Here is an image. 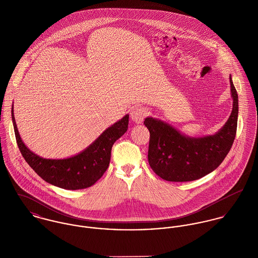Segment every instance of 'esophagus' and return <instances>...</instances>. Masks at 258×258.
<instances>
[{"instance_id":"1","label":"esophagus","mask_w":258,"mask_h":258,"mask_svg":"<svg viewBox=\"0 0 258 258\" xmlns=\"http://www.w3.org/2000/svg\"><path fill=\"white\" fill-rule=\"evenodd\" d=\"M147 114L148 111L145 108H143V107H134L131 111V118L135 123L140 124V123H142L144 118L147 116Z\"/></svg>"}]
</instances>
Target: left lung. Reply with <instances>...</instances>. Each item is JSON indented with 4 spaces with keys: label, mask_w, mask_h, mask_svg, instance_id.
<instances>
[{
    "label": "left lung",
    "mask_w": 258,
    "mask_h": 258,
    "mask_svg": "<svg viewBox=\"0 0 258 258\" xmlns=\"http://www.w3.org/2000/svg\"><path fill=\"white\" fill-rule=\"evenodd\" d=\"M232 111L224 126L214 135L188 137L159 119L144 121L150 132L148 161L152 170L163 180L189 182L216 170L233 144L238 116V96L229 76Z\"/></svg>",
    "instance_id": "1"
}]
</instances>
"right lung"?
I'll use <instances>...</instances> for the list:
<instances>
[{"instance_id": "add662e5", "label": "right lung", "mask_w": 258, "mask_h": 258, "mask_svg": "<svg viewBox=\"0 0 258 258\" xmlns=\"http://www.w3.org/2000/svg\"><path fill=\"white\" fill-rule=\"evenodd\" d=\"M12 120L18 147L26 162L48 184L66 189H79L95 184L105 173L110 163L111 149L128 129L129 115L107 128L90 146L67 159H44L33 153L20 137L14 109Z\"/></svg>"}]
</instances>
